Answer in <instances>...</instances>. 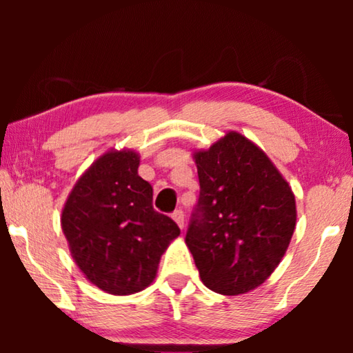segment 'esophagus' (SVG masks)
Returning <instances> with one entry per match:
<instances>
[{"label":"esophagus","mask_w":353,"mask_h":353,"mask_svg":"<svg viewBox=\"0 0 353 353\" xmlns=\"http://www.w3.org/2000/svg\"><path fill=\"white\" fill-rule=\"evenodd\" d=\"M172 219L176 221V225L180 226L181 230L185 228V215H183V212H181V210H175V212H173V214H172Z\"/></svg>","instance_id":"1"}]
</instances>
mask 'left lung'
Listing matches in <instances>:
<instances>
[{"instance_id": "left-lung-1", "label": "left lung", "mask_w": 353, "mask_h": 353, "mask_svg": "<svg viewBox=\"0 0 353 353\" xmlns=\"http://www.w3.org/2000/svg\"><path fill=\"white\" fill-rule=\"evenodd\" d=\"M201 194L186 245L202 283L238 296L259 288L286 254L296 230V197L257 144L228 132L192 154Z\"/></svg>"}]
</instances>
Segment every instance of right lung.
I'll use <instances>...</instances> for the list:
<instances>
[{
	"label": "right lung",
	"mask_w": 353,
	"mask_h": 353,
	"mask_svg": "<svg viewBox=\"0 0 353 353\" xmlns=\"http://www.w3.org/2000/svg\"><path fill=\"white\" fill-rule=\"evenodd\" d=\"M139 154L110 149L72 188L61 226L72 257L101 291L128 296L154 281L168 244L180 236L152 207V186L138 175Z\"/></svg>",
	"instance_id": "1"
}]
</instances>
